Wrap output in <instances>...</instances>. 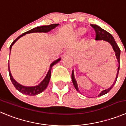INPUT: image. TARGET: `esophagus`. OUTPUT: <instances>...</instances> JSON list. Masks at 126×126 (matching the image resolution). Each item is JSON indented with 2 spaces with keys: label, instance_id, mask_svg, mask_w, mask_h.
<instances>
[{
  "label": "esophagus",
  "instance_id": "1",
  "mask_svg": "<svg viewBox=\"0 0 126 126\" xmlns=\"http://www.w3.org/2000/svg\"><path fill=\"white\" fill-rule=\"evenodd\" d=\"M71 53H72L71 51H70V50H68V51H67L66 52L64 53V55H65V56H69V55H71Z\"/></svg>",
  "mask_w": 126,
  "mask_h": 126
}]
</instances>
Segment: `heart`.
<instances>
[{
	"label": "heart",
	"instance_id": "heart-1",
	"mask_svg": "<svg viewBox=\"0 0 126 126\" xmlns=\"http://www.w3.org/2000/svg\"><path fill=\"white\" fill-rule=\"evenodd\" d=\"M86 33V29H84V28H81L77 32L78 35L80 36L84 35Z\"/></svg>",
	"mask_w": 126,
	"mask_h": 126
}]
</instances>
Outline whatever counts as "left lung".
<instances>
[{
    "mask_svg": "<svg viewBox=\"0 0 126 126\" xmlns=\"http://www.w3.org/2000/svg\"><path fill=\"white\" fill-rule=\"evenodd\" d=\"M91 27L94 29L95 32H96V38H95V40H103L105 41V42H108L109 44L111 45V47H112V49L114 51L115 53H116V58H117V60L118 61V62L119 63L120 60V54H121V50H120L119 48L117 46V43L115 42L114 38H113V36L109 33V32H108L107 31L104 30V29H103L102 28H101L100 27H99L97 25H91ZM119 67H120V63H119V66L118 67V71L117 72V75H116V80L114 81V83H113V84H112L110 88H109L108 89H106V90H104L103 91H102L100 93V94L98 95V96H103V95L106 94V93H109V91L111 90L112 88V87L114 86V84L116 83V80H117V76H118V73H119ZM71 79H72L73 83V85L75 86V89L77 90L78 91H79L78 90V88L77 83H76V81L75 78V76H74V71H72V74H71Z\"/></svg>",
    "mask_w": 126,
    "mask_h": 126,
    "instance_id": "8db88e82",
    "label": "left lung"
}]
</instances>
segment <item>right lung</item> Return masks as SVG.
Wrapping results in <instances>:
<instances>
[{"instance_id": "obj_1", "label": "right lung", "mask_w": 126, "mask_h": 126, "mask_svg": "<svg viewBox=\"0 0 126 126\" xmlns=\"http://www.w3.org/2000/svg\"><path fill=\"white\" fill-rule=\"evenodd\" d=\"M59 25V23H57V24H51L49 25H43V26H40V27H37L33 28V29H31L30 30L26 32L23 33L22 35H20L18 38H16L14 42H12L11 45L10 46V51H11V48L12 46L14 45V43L17 42L20 38H21L22 36H24L26 34L28 33H36V32H43V33H47L51 31V30L54 29L55 28H56L57 26ZM61 60V58H58V59L54 61L53 62L51 63L50 66V70L48 71V73L46 75L45 78H44L43 81L40 83L39 84L36 86H23L22 84H19L18 83H17L15 79H14V78L12 76V74L10 73V68H9V75H10V80H11L12 83H13L14 86H15V88L18 90V91H20L22 93L26 95H29V96H35V95L41 93L42 92H43L45 90L47 87L48 86V84L49 81H50V77H51V68H52V66L53 65H55V64L59 62Z\"/></svg>"}]
</instances>
